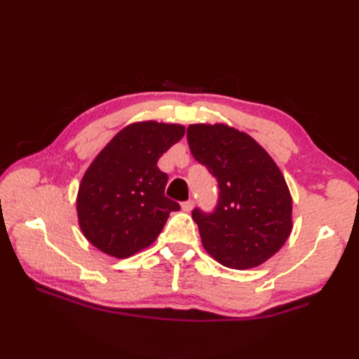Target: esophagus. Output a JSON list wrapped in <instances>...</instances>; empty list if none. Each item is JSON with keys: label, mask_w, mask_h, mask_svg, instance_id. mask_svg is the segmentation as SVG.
I'll list each match as a JSON object with an SVG mask.
<instances>
[{"label": "esophagus", "mask_w": 359, "mask_h": 359, "mask_svg": "<svg viewBox=\"0 0 359 359\" xmlns=\"http://www.w3.org/2000/svg\"><path fill=\"white\" fill-rule=\"evenodd\" d=\"M193 208H194V201L189 199V201H187V202H182V210H184V211L189 212Z\"/></svg>", "instance_id": "1"}]
</instances>
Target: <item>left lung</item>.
<instances>
[{"mask_svg": "<svg viewBox=\"0 0 359 359\" xmlns=\"http://www.w3.org/2000/svg\"><path fill=\"white\" fill-rule=\"evenodd\" d=\"M193 157L219 185L215 211L193 210L202 245L228 269L247 270L276 255L292 233V196L261 144L226 125H189Z\"/></svg>", "mask_w": 359, "mask_h": 359, "instance_id": "left-lung-1", "label": "left lung"}]
</instances>
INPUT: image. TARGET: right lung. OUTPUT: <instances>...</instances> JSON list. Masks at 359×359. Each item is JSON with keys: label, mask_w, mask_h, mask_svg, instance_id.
Segmentation results:
<instances>
[{"label": "right lung", "mask_w": 359, "mask_h": 359, "mask_svg": "<svg viewBox=\"0 0 359 359\" xmlns=\"http://www.w3.org/2000/svg\"><path fill=\"white\" fill-rule=\"evenodd\" d=\"M185 126L140 121L114 137L90 163L77 196L85 238L103 253L123 259L149 247L180 205L165 196L168 174L157 166Z\"/></svg>", "instance_id": "add662e5"}]
</instances>
